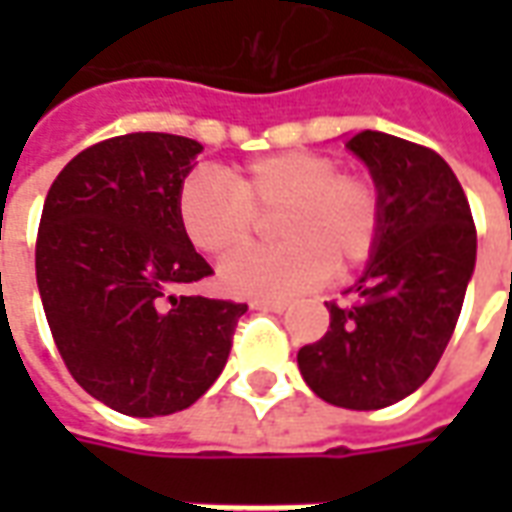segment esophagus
<instances>
[{
    "instance_id": "34e87169",
    "label": "esophagus",
    "mask_w": 512,
    "mask_h": 512,
    "mask_svg": "<svg viewBox=\"0 0 512 512\" xmlns=\"http://www.w3.org/2000/svg\"><path fill=\"white\" fill-rule=\"evenodd\" d=\"M252 310L285 312V310H288V304H285V301H252Z\"/></svg>"
}]
</instances>
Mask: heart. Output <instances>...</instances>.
<instances>
[{
	"mask_svg": "<svg viewBox=\"0 0 512 512\" xmlns=\"http://www.w3.org/2000/svg\"><path fill=\"white\" fill-rule=\"evenodd\" d=\"M178 222L191 244L213 257L255 238L260 216H274L282 244L230 257L219 282L241 299L285 301L315 290L332 271H354L376 252L384 194L367 172H348L329 153L285 150L235 169H191L178 189Z\"/></svg>",
	"mask_w": 512,
	"mask_h": 512,
	"instance_id": "obj_1",
	"label": "heart"
}]
</instances>
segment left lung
Masks as SVG:
<instances>
[{
    "mask_svg": "<svg viewBox=\"0 0 512 512\" xmlns=\"http://www.w3.org/2000/svg\"><path fill=\"white\" fill-rule=\"evenodd\" d=\"M345 145L384 194V230L356 301H326L329 332L299 351L315 395L376 411L425 384L461 315L477 257L472 208L450 164L425 145L359 131Z\"/></svg>",
    "mask_w": 512,
    "mask_h": 512,
    "instance_id": "1",
    "label": "left lung"
}]
</instances>
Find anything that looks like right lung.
Segmentation results:
<instances>
[{"instance_id":"1","label":"right lung","mask_w":512,"mask_h":512,"mask_svg":"<svg viewBox=\"0 0 512 512\" xmlns=\"http://www.w3.org/2000/svg\"><path fill=\"white\" fill-rule=\"evenodd\" d=\"M200 150L158 131L112 136L71 158L43 202L35 274L54 345L84 392L128 417L205 395L246 312L178 293L213 274L175 208Z\"/></svg>"}]
</instances>
